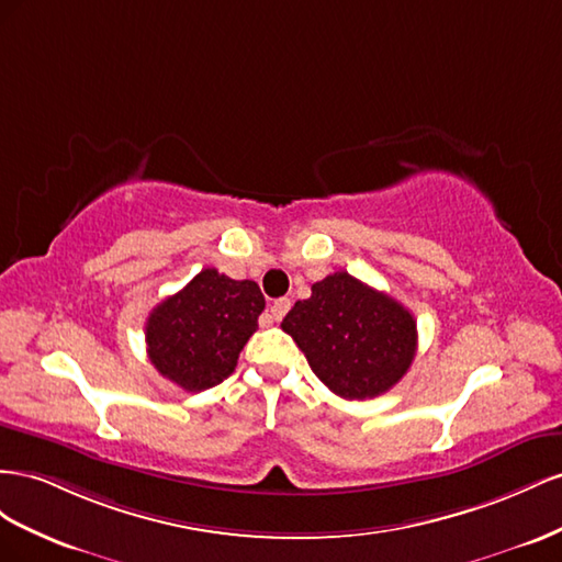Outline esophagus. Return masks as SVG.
Instances as JSON below:
<instances>
[{"mask_svg": "<svg viewBox=\"0 0 562 562\" xmlns=\"http://www.w3.org/2000/svg\"><path fill=\"white\" fill-rule=\"evenodd\" d=\"M292 308V301L290 299H278L276 303L270 306V319H276V323H280V319L286 315V311Z\"/></svg>", "mask_w": 562, "mask_h": 562, "instance_id": "esophagus-1", "label": "esophagus"}]
</instances>
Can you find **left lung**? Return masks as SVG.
Returning a JSON list of instances; mask_svg holds the SVG:
<instances>
[{"label":"left lung","instance_id":"1","mask_svg":"<svg viewBox=\"0 0 562 562\" xmlns=\"http://www.w3.org/2000/svg\"><path fill=\"white\" fill-rule=\"evenodd\" d=\"M282 319L325 386L346 400L391 391L416 356V319L391 299L348 276L331 272L311 286Z\"/></svg>","mask_w":562,"mask_h":562}]
</instances>
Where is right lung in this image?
I'll list each match as a JSON object with an SVG mask.
<instances>
[{"mask_svg": "<svg viewBox=\"0 0 562 562\" xmlns=\"http://www.w3.org/2000/svg\"><path fill=\"white\" fill-rule=\"evenodd\" d=\"M263 308L259 284L204 268L148 315V358L159 374L188 393L212 389L235 372L239 350L259 329Z\"/></svg>", "mask_w": 562, "mask_h": 562, "instance_id": "right-lung-1", "label": "right lung"}]
</instances>
